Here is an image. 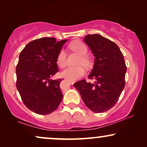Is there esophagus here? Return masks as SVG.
<instances>
[{"label":"esophagus","mask_w":147,"mask_h":147,"mask_svg":"<svg viewBox=\"0 0 147 147\" xmlns=\"http://www.w3.org/2000/svg\"><path fill=\"white\" fill-rule=\"evenodd\" d=\"M69 82L70 84H71V85H73V84L75 83V82H74V81H69Z\"/></svg>","instance_id":"1"}]
</instances>
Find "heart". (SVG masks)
Segmentation results:
<instances>
[{"label":"heart","mask_w":147,"mask_h":147,"mask_svg":"<svg viewBox=\"0 0 147 147\" xmlns=\"http://www.w3.org/2000/svg\"><path fill=\"white\" fill-rule=\"evenodd\" d=\"M69 48L78 54H79L80 58L78 61V64H83L84 66L90 65V60L86 55L88 53V48L84 42L79 40L72 41L69 44ZM57 64L60 67H65L66 63V53L65 50L61 49L57 57ZM86 73L85 69L83 66L80 65L77 67H69L65 68L61 71V75L63 78L70 81H75L83 76Z\"/></svg>","instance_id":"obj_1"}]
</instances>
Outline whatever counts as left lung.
Masks as SVG:
<instances>
[{
	"instance_id": "obj_1",
	"label": "left lung",
	"mask_w": 147,
	"mask_h": 147,
	"mask_svg": "<svg viewBox=\"0 0 147 147\" xmlns=\"http://www.w3.org/2000/svg\"><path fill=\"white\" fill-rule=\"evenodd\" d=\"M84 41L95 57L88 76L95 82L87 83L82 80L74 86L86 106L92 112L101 113L115 105L124 89L126 63L118 46L107 38L98 34L88 35Z\"/></svg>"
}]
</instances>
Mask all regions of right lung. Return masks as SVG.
Returning a JSON list of instances; mask_svg holds the SVG:
<instances>
[{
  "label": "right lung",
  "mask_w": 147,
  "mask_h": 147,
  "mask_svg": "<svg viewBox=\"0 0 147 147\" xmlns=\"http://www.w3.org/2000/svg\"><path fill=\"white\" fill-rule=\"evenodd\" d=\"M67 39L43 37L32 41L19 55L16 68L17 88L23 103L35 113L45 115L55 110L63 94L62 80H52L59 71L57 57Z\"/></svg>",
  "instance_id": "1"
}]
</instances>
